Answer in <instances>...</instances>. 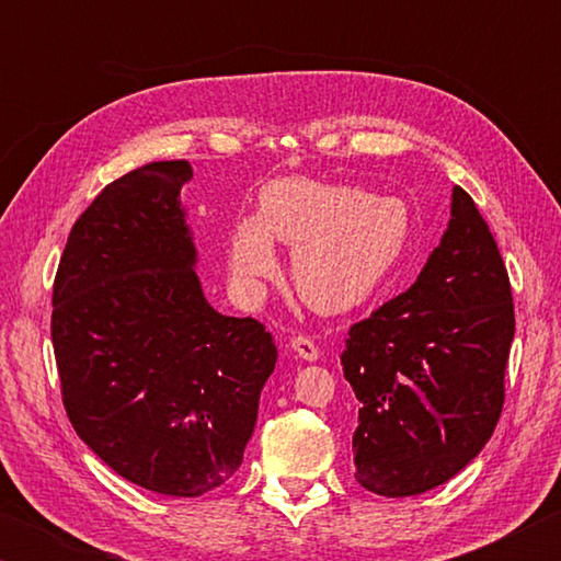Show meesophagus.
I'll use <instances>...</instances> for the list:
<instances>
[{
    "mask_svg": "<svg viewBox=\"0 0 561 561\" xmlns=\"http://www.w3.org/2000/svg\"><path fill=\"white\" fill-rule=\"evenodd\" d=\"M291 348H294V354H297V356L304 358V360H317V358H319L317 344H314V341H311L309 336H304V334L291 339Z\"/></svg>",
    "mask_w": 561,
    "mask_h": 561,
    "instance_id": "esophagus-1",
    "label": "esophagus"
}]
</instances>
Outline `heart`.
Listing matches in <instances>:
<instances>
[{
  "mask_svg": "<svg viewBox=\"0 0 561 561\" xmlns=\"http://www.w3.org/2000/svg\"><path fill=\"white\" fill-rule=\"evenodd\" d=\"M274 240L294 247L291 274L304 301L341 314L374 299L401 272L413 242V213L401 197L309 178L274 180L260 215L230 232V270L242 287L277 272Z\"/></svg>",
  "mask_w": 561,
  "mask_h": 561,
  "instance_id": "heart-1",
  "label": "heart"
}]
</instances>
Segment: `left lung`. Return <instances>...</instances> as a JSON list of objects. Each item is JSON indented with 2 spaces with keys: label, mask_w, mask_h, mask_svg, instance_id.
Returning a JSON list of instances; mask_svg holds the SVG:
<instances>
[{
  "label": "left lung",
  "mask_w": 561,
  "mask_h": 561,
  "mask_svg": "<svg viewBox=\"0 0 561 561\" xmlns=\"http://www.w3.org/2000/svg\"><path fill=\"white\" fill-rule=\"evenodd\" d=\"M515 339L510 277L472 197L411 289L348 329L344 378L358 398L356 480L383 497L448 482L490 440Z\"/></svg>",
  "instance_id": "1"
}]
</instances>
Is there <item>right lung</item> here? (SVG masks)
Segmentation results:
<instances>
[{"label":"right lung","mask_w":561,"mask_h":561,"mask_svg":"<svg viewBox=\"0 0 561 561\" xmlns=\"http://www.w3.org/2000/svg\"><path fill=\"white\" fill-rule=\"evenodd\" d=\"M193 168L160 160L101 190L54 279L66 415L133 485L197 497L242 465L277 364L264 324L207 304L180 203Z\"/></svg>","instance_id":"add662e5"}]
</instances>
